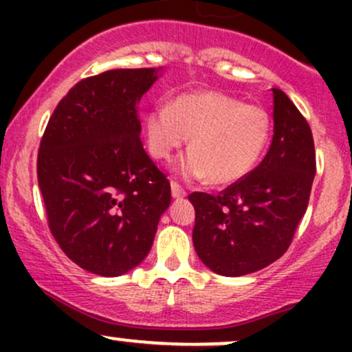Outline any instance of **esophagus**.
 I'll return each mask as SVG.
<instances>
[{
    "label": "esophagus",
    "instance_id": "esophagus-1",
    "mask_svg": "<svg viewBox=\"0 0 352 352\" xmlns=\"http://www.w3.org/2000/svg\"><path fill=\"white\" fill-rule=\"evenodd\" d=\"M170 188H172V197L173 199H184L185 195H187V192H185L184 188L180 187L179 184H177V182H170Z\"/></svg>",
    "mask_w": 352,
    "mask_h": 352
}]
</instances>
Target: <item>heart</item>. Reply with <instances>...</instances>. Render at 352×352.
I'll use <instances>...</instances> for the list:
<instances>
[{"mask_svg": "<svg viewBox=\"0 0 352 352\" xmlns=\"http://www.w3.org/2000/svg\"><path fill=\"white\" fill-rule=\"evenodd\" d=\"M190 137V153L177 165L188 180L235 184L260 162L270 139L261 107L221 92L182 94L170 107L155 106L145 117V140L157 160H168Z\"/></svg>", "mask_w": 352, "mask_h": 352, "instance_id": "obj_1", "label": "heart"}]
</instances>
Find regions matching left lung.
Wrapping results in <instances>:
<instances>
[{
    "label": "left lung",
    "instance_id": "obj_1",
    "mask_svg": "<svg viewBox=\"0 0 352 352\" xmlns=\"http://www.w3.org/2000/svg\"><path fill=\"white\" fill-rule=\"evenodd\" d=\"M273 140L254 170L220 192H195L193 246L207 268L243 276L276 261L308 208L316 153L308 122L288 96L273 89Z\"/></svg>",
    "mask_w": 352,
    "mask_h": 352
}]
</instances>
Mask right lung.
<instances>
[{"label": "right lung", "instance_id": "right-lung-1", "mask_svg": "<svg viewBox=\"0 0 352 352\" xmlns=\"http://www.w3.org/2000/svg\"><path fill=\"white\" fill-rule=\"evenodd\" d=\"M162 67L82 79L52 112L38 184L52 236L80 268L120 276L151 252L170 184L140 142L137 104Z\"/></svg>", "mask_w": 352, "mask_h": 352}]
</instances>
